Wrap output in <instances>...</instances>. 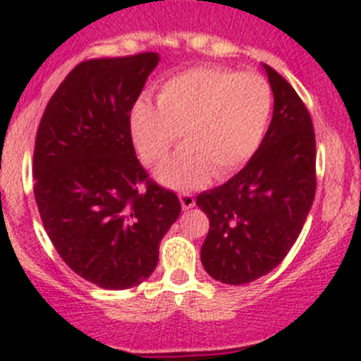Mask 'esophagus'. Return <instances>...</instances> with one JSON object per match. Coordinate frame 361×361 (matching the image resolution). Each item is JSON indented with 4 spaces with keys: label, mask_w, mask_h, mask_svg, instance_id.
<instances>
[{
    "label": "esophagus",
    "mask_w": 361,
    "mask_h": 361,
    "mask_svg": "<svg viewBox=\"0 0 361 361\" xmlns=\"http://www.w3.org/2000/svg\"><path fill=\"white\" fill-rule=\"evenodd\" d=\"M180 202H181V207H183L185 211L192 209V207L195 206V199L190 192H183V194H180Z\"/></svg>",
    "instance_id": "esophagus-1"
}]
</instances>
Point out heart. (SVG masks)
I'll use <instances>...</instances> for the list:
<instances>
[{"instance_id":"b5f03b06","label":"heart","mask_w":361,"mask_h":361,"mask_svg":"<svg viewBox=\"0 0 361 361\" xmlns=\"http://www.w3.org/2000/svg\"><path fill=\"white\" fill-rule=\"evenodd\" d=\"M271 115L272 90L260 75L194 68L164 82L157 104L137 99L129 129L147 164L160 162L183 133L185 145L159 167L157 180L190 190L241 169L260 148Z\"/></svg>"}]
</instances>
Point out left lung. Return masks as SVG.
<instances>
[{
	"label": "left lung",
	"mask_w": 361,
	"mask_h": 361,
	"mask_svg": "<svg viewBox=\"0 0 361 361\" xmlns=\"http://www.w3.org/2000/svg\"><path fill=\"white\" fill-rule=\"evenodd\" d=\"M262 68L274 96L267 134L235 176L195 201L209 218L201 262L225 285H246L278 267L316 194V140L307 108L279 73Z\"/></svg>",
	"instance_id": "1"
}]
</instances>
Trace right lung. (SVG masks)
Wrapping results in <instances>:
<instances>
[{"label": "right lung", "instance_id": "obj_1", "mask_svg": "<svg viewBox=\"0 0 361 361\" xmlns=\"http://www.w3.org/2000/svg\"><path fill=\"white\" fill-rule=\"evenodd\" d=\"M159 61L155 52L83 61L49 101L36 133L43 227L68 267L99 288L127 290L150 278L160 239L180 216L176 194L147 180L129 129Z\"/></svg>", "mask_w": 361, "mask_h": 361}]
</instances>
